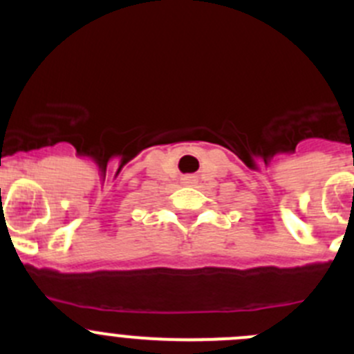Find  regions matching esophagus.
<instances>
[{
	"instance_id": "obj_1",
	"label": "esophagus",
	"mask_w": 354,
	"mask_h": 354,
	"mask_svg": "<svg viewBox=\"0 0 354 354\" xmlns=\"http://www.w3.org/2000/svg\"><path fill=\"white\" fill-rule=\"evenodd\" d=\"M181 183L188 185V187H194V185L198 183V178L195 174H188V176L181 178Z\"/></svg>"
}]
</instances>
